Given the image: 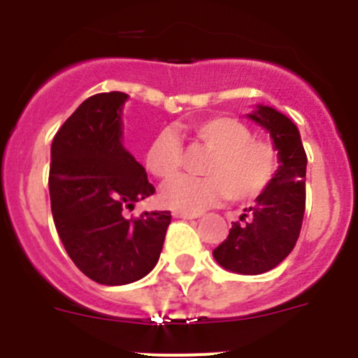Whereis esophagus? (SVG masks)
<instances>
[{
	"instance_id": "obj_1",
	"label": "esophagus",
	"mask_w": 358,
	"mask_h": 358,
	"mask_svg": "<svg viewBox=\"0 0 358 358\" xmlns=\"http://www.w3.org/2000/svg\"><path fill=\"white\" fill-rule=\"evenodd\" d=\"M173 217L176 218H195L197 215L188 213V211H173Z\"/></svg>"
}]
</instances>
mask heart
<instances>
[{"instance_id":"1","label":"heart","mask_w":358,"mask_h":358,"mask_svg":"<svg viewBox=\"0 0 358 358\" xmlns=\"http://www.w3.org/2000/svg\"><path fill=\"white\" fill-rule=\"evenodd\" d=\"M189 134L210 150L202 177H176L161 189V201L173 210L195 213L222 199L248 202L273 185L280 170L274 143L252 136L251 127L233 116H208L189 125ZM148 172L170 179L182 166V147L176 132L161 131L145 152Z\"/></svg>"}]
</instances>
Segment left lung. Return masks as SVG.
I'll list each match as a JSON object with an SVG mask.
<instances>
[{
	"label": "left lung",
	"instance_id": "obj_1",
	"mask_svg": "<svg viewBox=\"0 0 358 358\" xmlns=\"http://www.w3.org/2000/svg\"><path fill=\"white\" fill-rule=\"evenodd\" d=\"M251 120L271 132L280 152V170L255 206L231 222L229 235L213 251L215 260L238 274H264L285 260L301 231L306 204V152L297 127L285 115L258 106Z\"/></svg>",
	"mask_w": 358,
	"mask_h": 358
}]
</instances>
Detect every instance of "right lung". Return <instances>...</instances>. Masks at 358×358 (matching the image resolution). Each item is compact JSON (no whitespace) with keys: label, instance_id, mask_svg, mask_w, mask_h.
Wrapping results in <instances>:
<instances>
[{"label":"right lung","instance_id":"1","mask_svg":"<svg viewBox=\"0 0 358 358\" xmlns=\"http://www.w3.org/2000/svg\"><path fill=\"white\" fill-rule=\"evenodd\" d=\"M127 94L98 93L80 103L52 143L50 201L73 264L102 285H127L157 264L170 211L125 217L154 195L147 172L122 145Z\"/></svg>","mask_w":358,"mask_h":358}]
</instances>
